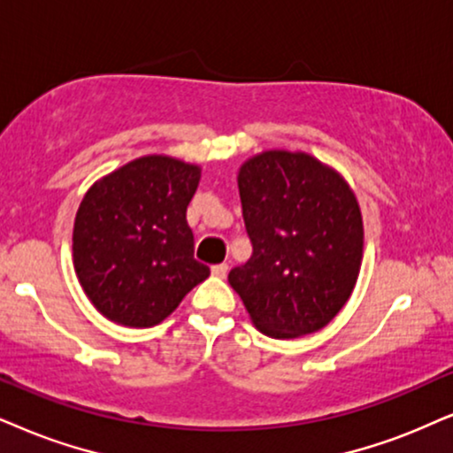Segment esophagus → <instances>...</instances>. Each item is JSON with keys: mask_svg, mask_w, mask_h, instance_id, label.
<instances>
[{"mask_svg": "<svg viewBox=\"0 0 453 453\" xmlns=\"http://www.w3.org/2000/svg\"><path fill=\"white\" fill-rule=\"evenodd\" d=\"M211 272H213L215 278H226L227 276V265H226V263H217V265L211 267Z\"/></svg>", "mask_w": 453, "mask_h": 453, "instance_id": "34e87169", "label": "esophagus"}]
</instances>
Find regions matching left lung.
Returning <instances> with one entry per match:
<instances>
[{"mask_svg": "<svg viewBox=\"0 0 453 453\" xmlns=\"http://www.w3.org/2000/svg\"><path fill=\"white\" fill-rule=\"evenodd\" d=\"M253 255L230 272L257 328L295 339L324 328L345 305L362 265V213L334 171L303 152L272 150L238 175Z\"/></svg>", "mask_w": 453, "mask_h": 453, "instance_id": "obj_1", "label": "left lung"}]
</instances>
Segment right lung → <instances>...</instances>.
I'll return each mask as SVG.
<instances>
[{"mask_svg":"<svg viewBox=\"0 0 453 453\" xmlns=\"http://www.w3.org/2000/svg\"><path fill=\"white\" fill-rule=\"evenodd\" d=\"M198 180L194 165L142 157L85 194L73 232L74 272L102 316L148 328L209 278L186 221Z\"/></svg>","mask_w":453,"mask_h":453,"instance_id":"right-lung-1","label":"right lung"}]
</instances>
